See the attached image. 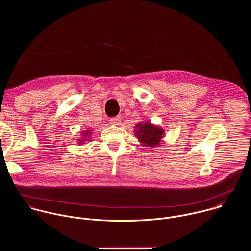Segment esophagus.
<instances>
[{
    "mask_svg": "<svg viewBox=\"0 0 251 251\" xmlns=\"http://www.w3.org/2000/svg\"><path fill=\"white\" fill-rule=\"evenodd\" d=\"M120 122H121L120 117H113V118L110 119V124L113 125V126H118V125H120Z\"/></svg>",
    "mask_w": 251,
    "mask_h": 251,
    "instance_id": "obj_1",
    "label": "esophagus"
}]
</instances>
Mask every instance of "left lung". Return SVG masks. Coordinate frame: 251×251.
Instances as JSON below:
<instances>
[{"mask_svg": "<svg viewBox=\"0 0 251 251\" xmlns=\"http://www.w3.org/2000/svg\"><path fill=\"white\" fill-rule=\"evenodd\" d=\"M135 136L143 147L155 148L163 144L165 130L151 121H141L134 126Z\"/></svg>", "mask_w": 251, "mask_h": 251, "instance_id": "left-lung-1", "label": "left lung"}]
</instances>
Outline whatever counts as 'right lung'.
Instances as JSON below:
<instances>
[{
  "label": "right lung",
  "instance_id": "obj_1",
  "mask_svg": "<svg viewBox=\"0 0 251 251\" xmlns=\"http://www.w3.org/2000/svg\"><path fill=\"white\" fill-rule=\"evenodd\" d=\"M92 135V130L90 129H87V130H84L82 133H81V137L79 139H77V142L78 144L80 145H83L85 142H88L90 140V137Z\"/></svg>",
  "mask_w": 251,
  "mask_h": 251
}]
</instances>
